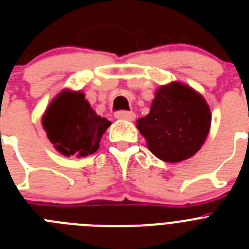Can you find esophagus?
<instances>
[{"label": "esophagus", "instance_id": "obj_1", "mask_svg": "<svg viewBox=\"0 0 249 249\" xmlns=\"http://www.w3.org/2000/svg\"><path fill=\"white\" fill-rule=\"evenodd\" d=\"M114 117L118 120H126V121H133L136 118L135 112L132 111H118L114 113Z\"/></svg>", "mask_w": 249, "mask_h": 249}]
</instances>
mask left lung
I'll return each mask as SVG.
<instances>
[{
    "label": "left lung",
    "instance_id": "obj_1",
    "mask_svg": "<svg viewBox=\"0 0 249 249\" xmlns=\"http://www.w3.org/2000/svg\"><path fill=\"white\" fill-rule=\"evenodd\" d=\"M210 127L211 111L204 98L179 82L158 89L149 113L137 121L149 151L169 163L181 162L198 152Z\"/></svg>",
    "mask_w": 249,
    "mask_h": 249
}]
</instances>
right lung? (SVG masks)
<instances>
[{"instance_id": "add662e5", "label": "right lung", "mask_w": 249, "mask_h": 249, "mask_svg": "<svg viewBox=\"0 0 249 249\" xmlns=\"http://www.w3.org/2000/svg\"><path fill=\"white\" fill-rule=\"evenodd\" d=\"M42 126L59 153L86 157L97 151L111 122L91 108L82 92L65 89L47 107Z\"/></svg>"}]
</instances>
